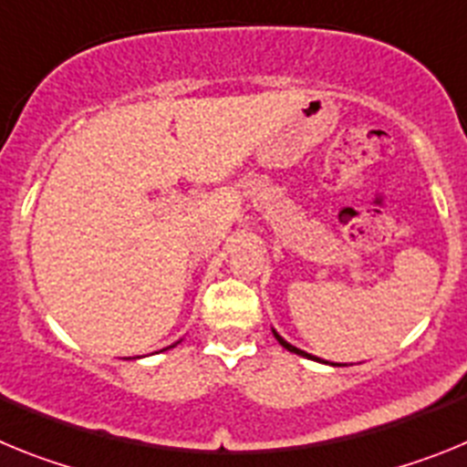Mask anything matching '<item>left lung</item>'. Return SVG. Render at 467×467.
I'll return each instance as SVG.
<instances>
[{
    "mask_svg": "<svg viewBox=\"0 0 467 467\" xmlns=\"http://www.w3.org/2000/svg\"><path fill=\"white\" fill-rule=\"evenodd\" d=\"M274 337H275V339H278V344L283 346V348L290 350V353H296V356H301V358H311V360H317V362H325V360H320V358H316V356H311V353H306V350H299V348H296V346L287 344V341H285L283 337H280V334L275 332V329H274Z\"/></svg>",
    "mask_w": 467,
    "mask_h": 467,
    "instance_id": "left-lung-1",
    "label": "left lung"
}]
</instances>
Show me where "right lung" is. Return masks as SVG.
I'll use <instances>...</instances> for the list:
<instances>
[{
  "instance_id": "add662e5",
  "label": "right lung",
  "mask_w": 467,
  "mask_h": 467,
  "mask_svg": "<svg viewBox=\"0 0 467 467\" xmlns=\"http://www.w3.org/2000/svg\"><path fill=\"white\" fill-rule=\"evenodd\" d=\"M172 346H175V344H172ZM172 346H171V348H172Z\"/></svg>"
}]
</instances>
